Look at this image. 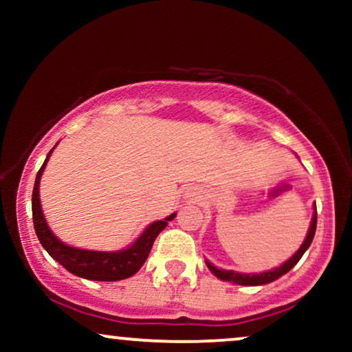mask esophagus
Segmentation results:
<instances>
[{
    "instance_id": "1",
    "label": "esophagus",
    "mask_w": 352,
    "mask_h": 352,
    "mask_svg": "<svg viewBox=\"0 0 352 352\" xmlns=\"http://www.w3.org/2000/svg\"><path fill=\"white\" fill-rule=\"evenodd\" d=\"M190 197H193V195H190Z\"/></svg>"
}]
</instances>
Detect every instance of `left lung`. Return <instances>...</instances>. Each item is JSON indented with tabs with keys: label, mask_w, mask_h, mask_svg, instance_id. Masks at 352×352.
<instances>
[{
	"label": "left lung",
	"mask_w": 352,
	"mask_h": 352,
	"mask_svg": "<svg viewBox=\"0 0 352 352\" xmlns=\"http://www.w3.org/2000/svg\"><path fill=\"white\" fill-rule=\"evenodd\" d=\"M316 221H318V213H316V205H314V213H313V218H311L308 235H306L305 241H302V245L300 246V250H298L289 260H286L281 266H278V268L274 270H270V272L246 274V273H236L233 272V270L217 268V266H213L210 261H205V263H207L210 272L215 274L217 278H220L221 281H232L235 283V285H241V286H260V285H266V283H272L274 280H278V278H281L283 274L288 273L289 270H292L293 266L301 260V256L305 254L306 250L309 248L311 241H313L314 233H316Z\"/></svg>",
	"instance_id": "1"
}]
</instances>
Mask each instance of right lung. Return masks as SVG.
<instances>
[{"label":"right lung","mask_w":352,"mask_h":352,"mask_svg":"<svg viewBox=\"0 0 352 352\" xmlns=\"http://www.w3.org/2000/svg\"><path fill=\"white\" fill-rule=\"evenodd\" d=\"M52 151H54V147L47 153L43 167L39 168L33 188V223L39 243L59 265H63L67 272L76 274V276L92 281H119L131 278L145 263L157 235L167 227L168 221L175 218V213L164 218V220L153 221L144 230L142 235L137 238L134 243L129 248L120 250V252H92V250H80L63 243L51 232L50 225L43 215L41 201H39V182H41L44 167H46Z\"/></svg>","instance_id":"add662e5"}]
</instances>
